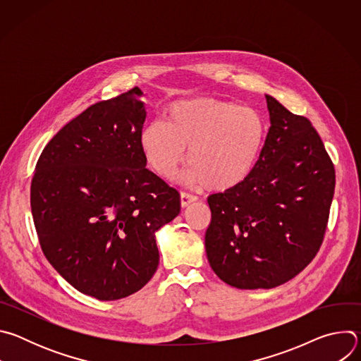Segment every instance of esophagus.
Here are the masks:
<instances>
[{
	"mask_svg": "<svg viewBox=\"0 0 361 361\" xmlns=\"http://www.w3.org/2000/svg\"><path fill=\"white\" fill-rule=\"evenodd\" d=\"M194 201H197V197H195L194 194H190V192H185V191H183V192L180 194L181 207H188V205H190L191 202H194Z\"/></svg>",
	"mask_w": 361,
	"mask_h": 361,
	"instance_id": "34e87169",
	"label": "esophagus"
}]
</instances>
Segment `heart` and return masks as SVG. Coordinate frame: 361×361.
Here are the masks:
<instances>
[{
    "mask_svg": "<svg viewBox=\"0 0 361 361\" xmlns=\"http://www.w3.org/2000/svg\"><path fill=\"white\" fill-rule=\"evenodd\" d=\"M266 124L259 111L230 101L194 98L173 104L166 123L141 131L140 144L154 173L176 174L187 152L184 180L226 191L241 184L254 170L263 149Z\"/></svg>",
    "mask_w": 361,
    "mask_h": 361,
    "instance_id": "b5f03b06",
    "label": "heart"
}]
</instances>
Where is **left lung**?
<instances>
[{
  "label": "left lung",
  "mask_w": 361,
  "mask_h": 361,
  "mask_svg": "<svg viewBox=\"0 0 361 361\" xmlns=\"http://www.w3.org/2000/svg\"><path fill=\"white\" fill-rule=\"evenodd\" d=\"M270 128L252 173L209 197L205 251L227 284L277 287L302 271L324 240L334 164L310 120L266 95Z\"/></svg>",
  "instance_id": "obj_1"
}]
</instances>
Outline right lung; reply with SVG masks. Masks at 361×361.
Segmentation results:
<instances>
[{
    "label": "right lung",
    "instance_id": "right-lung-1",
    "mask_svg": "<svg viewBox=\"0 0 361 361\" xmlns=\"http://www.w3.org/2000/svg\"><path fill=\"white\" fill-rule=\"evenodd\" d=\"M138 87L99 101L44 147L31 212L49 264L102 301L142 288L156 273V231L180 213V194L145 169Z\"/></svg>",
    "mask_w": 361,
    "mask_h": 361
}]
</instances>
